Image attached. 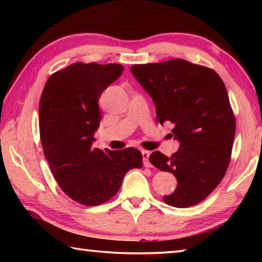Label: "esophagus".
Instances as JSON below:
<instances>
[{
  "instance_id": "obj_1",
  "label": "esophagus",
  "mask_w": 262,
  "mask_h": 262,
  "mask_svg": "<svg viewBox=\"0 0 262 262\" xmlns=\"http://www.w3.org/2000/svg\"><path fill=\"white\" fill-rule=\"evenodd\" d=\"M149 156H150L149 151H147V150H142V158H143V165L145 167L151 166V164L149 162Z\"/></svg>"
}]
</instances>
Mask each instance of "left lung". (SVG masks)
Here are the masks:
<instances>
[{
  "label": "left lung",
  "instance_id": "1",
  "mask_svg": "<svg viewBox=\"0 0 262 262\" xmlns=\"http://www.w3.org/2000/svg\"><path fill=\"white\" fill-rule=\"evenodd\" d=\"M130 72L152 98L158 122L172 123L180 143L171 157L149 156L178 181L163 200L177 208L196 205L221 183L231 158L236 120L227 88L212 69L181 59L134 64Z\"/></svg>",
  "mask_w": 262,
  "mask_h": 262
}]
</instances>
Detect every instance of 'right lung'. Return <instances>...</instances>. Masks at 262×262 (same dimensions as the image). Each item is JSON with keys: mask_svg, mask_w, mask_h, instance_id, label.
Segmentation results:
<instances>
[{"mask_svg": "<svg viewBox=\"0 0 262 262\" xmlns=\"http://www.w3.org/2000/svg\"><path fill=\"white\" fill-rule=\"evenodd\" d=\"M122 72L117 63L76 62L51 75L43 88L39 104L43 155L60 188L84 206L108 201L127 172L142 167L137 149L92 148L101 120L99 98Z\"/></svg>", "mask_w": 262, "mask_h": 262, "instance_id": "1", "label": "right lung"}]
</instances>
